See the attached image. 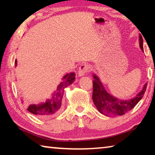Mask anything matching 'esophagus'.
Wrapping results in <instances>:
<instances>
[{
    "instance_id": "esophagus-1",
    "label": "esophagus",
    "mask_w": 155,
    "mask_h": 155,
    "mask_svg": "<svg viewBox=\"0 0 155 155\" xmlns=\"http://www.w3.org/2000/svg\"><path fill=\"white\" fill-rule=\"evenodd\" d=\"M89 71H90V67H89V65L87 64H82L79 67V69H78V74L79 77H83L85 74H87Z\"/></svg>"
}]
</instances>
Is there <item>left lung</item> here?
I'll list each match as a JSON object with an SVG mask.
<instances>
[{"label":"left lung","mask_w":155,"mask_h":155,"mask_svg":"<svg viewBox=\"0 0 155 155\" xmlns=\"http://www.w3.org/2000/svg\"><path fill=\"white\" fill-rule=\"evenodd\" d=\"M139 37L140 48L143 51L142 36L140 34ZM93 78L92 99L98 111L107 116H118L129 111L142 98L147 87L146 83L141 91L134 98L128 100H120L107 92L98 76L94 74Z\"/></svg>","instance_id":"1"}]
</instances>
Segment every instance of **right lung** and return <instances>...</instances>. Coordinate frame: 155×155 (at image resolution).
Returning a JSON list of instances; mask_svg holds the SVG:
<instances>
[{
    "mask_svg": "<svg viewBox=\"0 0 155 155\" xmlns=\"http://www.w3.org/2000/svg\"><path fill=\"white\" fill-rule=\"evenodd\" d=\"M15 66L17 65V60L15 61ZM75 80V74L74 72L65 74L63 81L57 86V90L52 94L51 98L47 99L45 103L38 104H30L27 110L31 114L37 115L40 118H48L56 115L60 111L61 107V101L64 93V89L68 85H71Z\"/></svg>",
    "mask_w": 155,
    "mask_h": 155,
    "instance_id": "add662e5",
    "label": "right lung"
}]
</instances>
